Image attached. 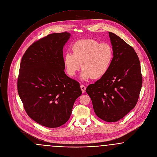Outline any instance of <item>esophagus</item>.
Listing matches in <instances>:
<instances>
[{
	"mask_svg": "<svg viewBox=\"0 0 157 157\" xmlns=\"http://www.w3.org/2000/svg\"><path fill=\"white\" fill-rule=\"evenodd\" d=\"M81 89L82 90V93H84L85 92V90H86V87H85V85H81Z\"/></svg>",
	"mask_w": 157,
	"mask_h": 157,
	"instance_id": "esophagus-1",
	"label": "esophagus"
}]
</instances>
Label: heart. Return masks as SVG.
Returning a JSON list of instances; mask_svg holds the SVG:
<instances>
[{
  "label": "heart",
  "mask_w": 157,
  "mask_h": 157,
  "mask_svg": "<svg viewBox=\"0 0 157 157\" xmlns=\"http://www.w3.org/2000/svg\"><path fill=\"white\" fill-rule=\"evenodd\" d=\"M71 49L72 53H65L63 59L71 76L76 75L81 63L82 79H99L106 74L112 63L113 49L107 43H100L93 39H82L75 42Z\"/></svg>",
  "instance_id": "obj_1"
}]
</instances>
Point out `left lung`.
<instances>
[{"mask_svg":"<svg viewBox=\"0 0 157 157\" xmlns=\"http://www.w3.org/2000/svg\"><path fill=\"white\" fill-rule=\"evenodd\" d=\"M113 57L106 74L86 89L94 112L106 122L122 119L136 104L142 85L140 62L134 48L109 32Z\"/></svg>","mask_w":157,"mask_h":157,"instance_id":"left-lung-1","label":"left lung"}]
</instances>
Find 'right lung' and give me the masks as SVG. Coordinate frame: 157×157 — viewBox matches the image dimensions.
Wrapping results in <instances>:
<instances>
[{
	"label": "right lung",
	"mask_w": 157,
	"mask_h": 157,
	"mask_svg": "<svg viewBox=\"0 0 157 157\" xmlns=\"http://www.w3.org/2000/svg\"><path fill=\"white\" fill-rule=\"evenodd\" d=\"M71 34H49L33 43L23 55L17 87L28 115L48 128L65 124L76 99L79 83L64 72L63 48Z\"/></svg>",
	"instance_id": "right-lung-1"
}]
</instances>
